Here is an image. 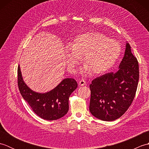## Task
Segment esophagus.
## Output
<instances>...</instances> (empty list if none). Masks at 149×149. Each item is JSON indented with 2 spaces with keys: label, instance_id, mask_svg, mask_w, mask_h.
<instances>
[{
  "label": "esophagus",
  "instance_id": "34e87169",
  "mask_svg": "<svg viewBox=\"0 0 149 149\" xmlns=\"http://www.w3.org/2000/svg\"><path fill=\"white\" fill-rule=\"evenodd\" d=\"M79 84L80 86H84V85L86 84V81H85V80L83 79H82L79 82Z\"/></svg>",
  "mask_w": 149,
  "mask_h": 149
}]
</instances>
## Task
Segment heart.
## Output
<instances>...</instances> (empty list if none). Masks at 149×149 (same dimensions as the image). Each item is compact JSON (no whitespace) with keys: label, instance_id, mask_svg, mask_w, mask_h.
Here are the masks:
<instances>
[{"label":"heart","instance_id":"b5f03b06","mask_svg":"<svg viewBox=\"0 0 149 149\" xmlns=\"http://www.w3.org/2000/svg\"><path fill=\"white\" fill-rule=\"evenodd\" d=\"M122 53L118 42L99 33H88L75 38L72 47L66 50L68 68L74 70L75 66L83 57V71L90 70L94 75L108 72L118 61Z\"/></svg>","mask_w":149,"mask_h":149}]
</instances>
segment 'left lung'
I'll use <instances>...</instances> for the list:
<instances>
[{
	"label": "left lung",
	"mask_w": 149,
	"mask_h": 149,
	"mask_svg": "<svg viewBox=\"0 0 149 149\" xmlns=\"http://www.w3.org/2000/svg\"><path fill=\"white\" fill-rule=\"evenodd\" d=\"M138 80V60L127 43L118 70L95 78L90 85V113L103 121H113L120 118L134 100Z\"/></svg>",
	"instance_id": "8db88e82"
}]
</instances>
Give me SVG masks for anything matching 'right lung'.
<instances>
[{
	"instance_id": "obj_1",
	"label": "right lung",
	"mask_w": 149,
	"mask_h": 149,
	"mask_svg": "<svg viewBox=\"0 0 149 149\" xmlns=\"http://www.w3.org/2000/svg\"><path fill=\"white\" fill-rule=\"evenodd\" d=\"M18 66V86L22 97L36 115L44 120H56L68 111L70 95L77 87L74 79H63L54 89L46 93H38L27 87Z\"/></svg>"
}]
</instances>
